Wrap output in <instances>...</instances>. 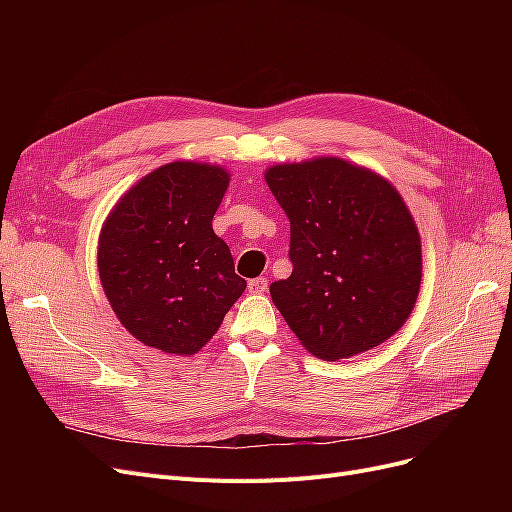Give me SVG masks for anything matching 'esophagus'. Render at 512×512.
<instances>
[{
  "mask_svg": "<svg viewBox=\"0 0 512 512\" xmlns=\"http://www.w3.org/2000/svg\"><path fill=\"white\" fill-rule=\"evenodd\" d=\"M269 288V280L267 277H254V280L247 282V290L252 294H265Z\"/></svg>",
  "mask_w": 512,
  "mask_h": 512,
  "instance_id": "esophagus-1",
  "label": "esophagus"
}]
</instances>
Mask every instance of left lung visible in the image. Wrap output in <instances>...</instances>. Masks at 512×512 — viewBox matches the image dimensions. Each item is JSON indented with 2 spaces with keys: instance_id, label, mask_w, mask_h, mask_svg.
Wrapping results in <instances>:
<instances>
[{
  "instance_id": "left-lung-1",
  "label": "left lung",
  "mask_w": 512,
  "mask_h": 512,
  "mask_svg": "<svg viewBox=\"0 0 512 512\" xmlns=\"http://www.w3.org/2000/svg\"><path fill=\"white\" fill-rule=\"evenodd\" d=\"M290 220L288 280L271 299L318 359L371 350L408 320L421 288V237L399 192L342 158L267 168Z\"/></svg>"
}]
</instances>
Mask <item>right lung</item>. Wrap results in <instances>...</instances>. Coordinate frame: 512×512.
I'll return each mask as SVG.
<instances>
[{
  "mask_svg": "<svg viewBox=\"0 0 512 512\" xmlns=\"http://www.w3.org/2000/svg\"><path fill=\"white\" fill-rule=\"evenodd\" d=\"M228 181L222 166L170 162L108 213L100 282L119 322L145 346L198 352L243 294L247 284L211 226Z\"/></svg>",
  "mask_w": 512,
  "mask_h": 512,
  "instance_id": "obj_1",
  "label": "right lung"
}]
</instances>
